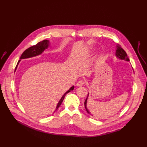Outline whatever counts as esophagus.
<instances>
[{
    "mask_svg": "<svg viewBox=\"0 0 147 147\" xmlns=\"http://www.w3.org/2000/svg\"><path fill=\"white\" fill-rule=\"evenodd\" d=\"M84 84V81H83V80H79L77 83V86H82Z\"/></svg>",
    "mask_w": 147,
    "mask_h": 147,
    "instance_id": "1",
    "label": "esophagus"
}]
</instances>
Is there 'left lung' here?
<instances>
[{"label":"left lung","mask_w":147,"mask_h":147,"mask_svg":"<svg viewBox=\"0 0 147 147\" xmlns=\"http://www.w3.org/2000/svg\"><path fill=\"white\" fill-rule=\"evenodd\" d=\"M115 56H116L117 58L121 59V60H124L126 61H129V59L128 58L126 51L123 50V49L121 47V46H120L119 45H117L116 46V52H115ZM88 96H89V93L88 94V96L86 97L85 101H84V107H85L86 112L89 114H90V111L88 110V109L86 107V105H87L86 103H87V99H88Z\"/></svg>","instance_id":"left-lung-1"}]
</instances>
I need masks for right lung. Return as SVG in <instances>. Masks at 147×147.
<instances>
[{
    "mask_svg": "<svg viewBox=\"0 0 147 147\" xmlns=\"http://www.w3.org/2000/svg\"><path fill=\"white\" fill-rule=\"evenodd\" d=\"M50 42L49 40H44L42 41V42H38L37 44H36L35 45H34L32 47H31L29 48H28L27 50H26L23 53V54L21 55V57H20V60L18 62V64L16 66V68H15V72L16 70V69L18 67V65L20 62L21 59H27V58H30V57H35V56H38L40 55H41L42 53L45 51L46 49H47L48 48V47L50 46ZM74 89V86H72V87H71L69 90L65 92L64 93V94L62 96L61 99H60V100L59 101L58 104H57L56 107V110L54 111V112H55V111L56 110H57V109H58L61 104H62V102H63L64 97L65 96V95L67 94V93H69V92H70L71 91H72Z\"/></svg>",
    "mask_w": 147,
    "mask_h": 147,
    "instance_id": "1",
    "label": "right lung"
}]
</instances>
